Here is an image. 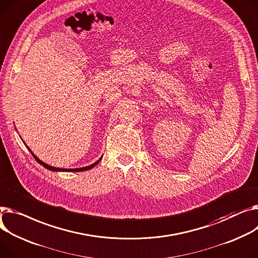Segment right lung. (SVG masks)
I'll list each match as a JSON object with an SVG mask.
<instances>
[{
  "instance_id": "right-lung-1",
  "label": "right lung",
  "mask_w": 258,
  "mask_h": 258,
  "mask_svg": "<svg viewBox=\"0 0 258 258\" xmlns=\"http://www.w3.org/2000/svg\"><path fill=\"white\" fill-rule=\"evenodd\" d=\"M24 142V141H23ZM25 143V142H24ZM25 145H26V143H25ZM27 146V145H26ZM27 148L29 149V151L32 153V156H33V158L35 159L40 165H42L44 168H46L47 170H50V171H54V172H81V171H86V170H89V169H92L94 166H96L98 163H99V161L102 159V157H100L95 163H93V164H91V165H89V166H87V167H82V168H74V169H64V168H57V167H53V166H49V165H47V164H45L44 162H42L41 160H39L35 154H34L33 152H32V150L27 146Z\"/></svg>"
}]
</instances>
